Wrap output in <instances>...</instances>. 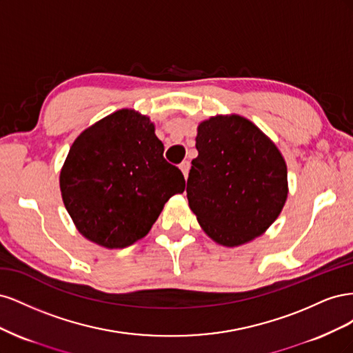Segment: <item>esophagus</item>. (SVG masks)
Returning <instances> with one entry per match:
<instances>
[{"label":"esophagus","mask_w":353,"mask_h":353,"mask_svg":"<svg viewBox=\"0 0 353 353\" xmlns=\"http://www.w3.org/2000/svg\"><path fill=\"white\" fill-rule=\"evenodd\" d=\"M179 169H181V170H183V174H184V176L187 178V176H188V170H190V162H187V160H184V162L179 165Z\"/></svg>","instance_id":"34e87169"}]
</instances>
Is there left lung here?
<instances>
[{
    "label": "left lung",
    "mask_w": 353,
    "mask_h": 353,
    "mask_svg": "<svg viewBox=\"0 0 353 353\" xmlns=\"http://www.w3.org/2000/svg\"><path fill=\"white\" fill-rule=\"evenodd\" d=\"M196 148L187 197L203 231L225 248L262 236L288 194L279 147L253 122L231 113L200 122Z\"/></svg>",
    "instance_id": "8db88e82"
}]
</instances>
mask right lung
I'll return each mask as SVG.
<instances>
[{
  "mask_svg": "<svg viewBox=\"0 0 353 353\" xmlns=\"http://www.w3.org/2000/svg\"><path fill=\"white\" fill-rule=\"evenodd\" d=\"M184 190L183 172L163 159L154 123L134 109L82 131L60 170L61 199L74 227L105 249L145 237L165 203Z\"/></svg>",
  "mask_w": 353,
  "mask_h": 353,
  "instance_id": "1",
  "label": "right lung"
}]
</instances>
